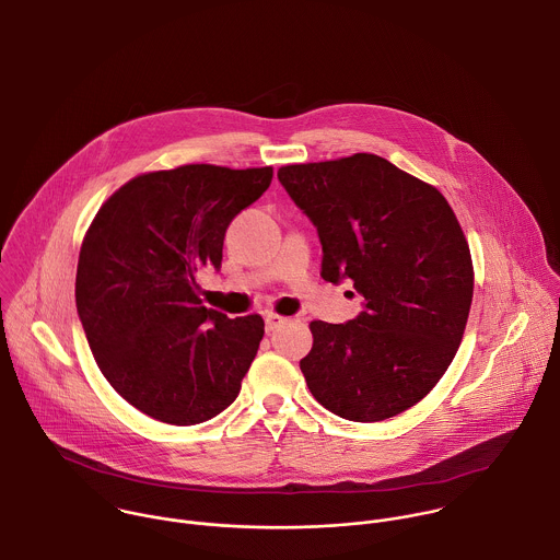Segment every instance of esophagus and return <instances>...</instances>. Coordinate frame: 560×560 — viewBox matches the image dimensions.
Listing matches in <instances>:
<instances>
[{
    "mask_svg": "<svg viewBox=\"0 0 560 560\" xmlns=\"http://www.w3.org/2000/svg\"><path fill=\"white\" fill-rule=\"evenodd\" d=\"M283 323H285V318H281V316H277V314H268V316H266V331L270 334V331L279 329Z\"/></svg>",
    "mask_w": 560,
    "mask_h": 560,
    "instance_id": "esophagus-1",
    "label": "esophagus"
}]
</instances>
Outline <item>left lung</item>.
<instances>
[{
  "label": "left lung",
  "mask_w": 560,
  "mask_h": 560,
  "mask_svg": "<svg viewBox=\"0 0 560 560\" xmlns=\"http://www.w3.org/2000/svg\"><path fill=\"white\" fill-rule=\"evenodd\" d=\"M277 176L318 231L323 279H351L362 296L353 320L310 325L314 347L301 360L310 393L347 421L401 415L445 375L471 310V253L450 202L366 152Z\"/></svg>",
  "instance_id": "obj_1"
}]
</instances>
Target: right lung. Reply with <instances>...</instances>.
Returning <instances> with one entry per match:
<instances>
[{
  "label": "right lung",
  "instance_id": "1",
  "mask_svg": "<svg viewBox=\"0 0 560 560\" xmlns=\"http://www.w3.org/2000/svg\"><path fill=\"white\" fill-rule=\"evenodd\" d=\"M272 180V167L180 165L119 187L78 257L75 307L106 382L170 425L218 417L240 395L261 316L229 318L198 299L200 268L222 266L231 220Z\"/></svg>",
  "mask_w": 560,
  "mask_h": 560
}]
</instances>
